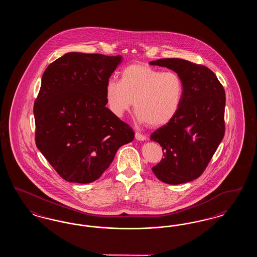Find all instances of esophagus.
<instances>
[{
  "label": "esophagus",
  "instance_id": "1",
  "mask_svg": "<svg viewBox=\"0 0 257 257\" xmlns=\"http://www.w3.org/2000/svg\"><path fill=\"white\" fill-rule=\"evenodd\" d=\"M135 138H136V140H138V141H146L147 140V136H145L144 134H141V133H139V132H136V134H135Z\"/></svg>",
  "mask_w": 257,
  "mask_h": 257
}]
</instances>
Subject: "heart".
Segmentation results:
<instances>
[{"instance_id":"1","label":"heart","mask_w":257,"mask_h":257,"mask_svg":"<svg viewBox=\"0 0 257 257\" xmlns=\"http://www.w3.org/2000/svg\"><path fill=\"white\" fill-rule=\"evenodd\" d=\"M184 94L181 77L147 64L134 63L123 68L120 80H108L105 96L110 111L120 117L134 105L140 123L159 127L178 112Z\"/></svg>"}]
</instances>
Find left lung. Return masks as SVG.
Returning a JSON list of instances; mask_svg holds the SVG:
<instances>
[{"mask_svg":"<svg viewBox=\"0 0 257 257\" xmlns=\"http://www.w3.org/2000/svg\"><path fill=\"white\" fill-rule=\"evenodd\" d=\"M149 64L173 70L184 84L178 112L150 136L164 151V158L152 171L164 183L193 181L205 170L224 136V89L204 65L174 58Z\"/></svg>","mask_w":257,"mask_h":257,"instance_id":"8db88e82","label":"left lung"}]
</instances>
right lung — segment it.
I'll list each match as a JSON object with an SVG mask.
<instances>
[{"label": "right lung", "mask_w": 257, "mask_h": 257, "mask_svg": "<svg viewBox=\"0 0 257 257\" xmlns=\"http://www.w3.org/2000/svg\"><path fill=\"white\" fill-rule=\"evenodd\" d=\"M121 61L70 52L43 73L34 107L36 144L68 182L97 180L117 149L134 140L132 128L106 107L105 86Z\"/></svg>", "instance_id": "1"}]
</instances>
